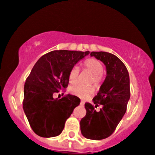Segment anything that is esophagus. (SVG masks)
Here are the masks:
<instances>
[{
  "label": "esophagus",
  "instance_id": "34e87169",
  "mask_svg": "<svg viewBox=\"0 0 155 155\" xmlns=\"http://www.w3.org/2000/svg\"><path fill=\"white\" fill-rule=\"evenodd\" d=\"M81 106H83V105H84V101H81Z\"/></svg>",
  "mask_w": 155,
  "mask_h": 155
}]
</instances>
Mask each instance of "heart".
Segmentation results:
<instances>
[{
  "instance_id": "heart-1",
  "label": "heart",
  "mask_w": 155,
  "mask_h": 155,
  "mask_svg": "<svg viewBox=\"0 0 155 155\" xmlns=\"http://www.w3.org/2000/svg\"><path fill=\"white\" fill-rule=\"evenodd\" d=\"M83 67L85 69L88 70L91 73L93 74V78L91 83H94L96 85H99L102 81V74L104 71V67L102 64L98 61L97 59H88L83 62ZM79 70L78 67H74L71 69L69 72V81L72 84H75L78 82ZM71 92L74 95L81 98V99H86V98L91 96L94 93V88L93 86H85L83 85H76L71 88Z\"/></svg>"
}]
</instances>
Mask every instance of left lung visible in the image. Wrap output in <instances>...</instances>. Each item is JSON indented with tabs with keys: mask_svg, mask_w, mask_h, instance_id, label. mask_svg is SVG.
<instances>
[{
	"mask_svg": "<svg viewBox=\"0 0 155 155\" xmlns=\"http://www.w3.org/2000/svg\"><path fill=\"white\" fill-rule=\"evenodd\" d=\"M91 56L104 64L107 77L93 99L94 104H85L86 114L80 124L85 138L101 140L113 134L126 112L130 96V79L126 67L117 56L104 51H93ZM99 106L100 110H96Z\"/></svg>",
	"mask_w": 155,
	"mask_h": 155,
	"instance_id": "1",
	"label": "left lung"
}]
</instances>
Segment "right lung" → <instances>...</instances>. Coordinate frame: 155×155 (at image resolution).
<instances>
[{
  "mask_svg": "<svg viewBox=\"0 0 155 155\" xmlns=\"http://www.w3.org/2000/svg\"><path fill=\"white\" fill-rule=\"evenodd\" d=\"M89 51L56 50L42 56L34 65L24 88L23 110L30 127L37 135L59 136L81 99L76 96H53L69 84V72ZM64 94V93H63Z\"/></svg>",
  "mask_w": 155,
  "mask_h": 155,
  "instance_id": "right-lung-1",
  "label": "right lung"
}]
</instances>
